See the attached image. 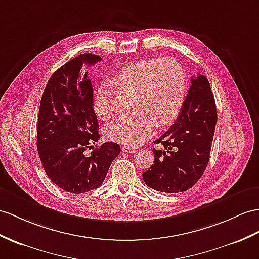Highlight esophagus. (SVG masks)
<instances>
[{"mask_svg": "<svg viewBox=\"0 0 259 259\" xmlns=\"http://www.w3.org/2000/svg\"><path fill=\"white\" fill-rule=\"evenodd\" d=\"M135 149V147L128 146V145H124V146H122V151H124V153H134Z\"/></svg>", "mask_w": 259, "mask_h": 259, "instance_id": "34e87169", "label": "esophagus"}]
</instances>
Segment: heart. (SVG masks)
<instances>
[{"label":"heart","mask_w":259,"mask_h":259,"mask_svg":"<svg viewBox=\"0 0 259 259\" xmlns=\"http://www.w3.org/2000/svg\"><path fill=\"white\" fill-rule=\"evenodd\" d=\"M114 83L135 92V114L123 115L104 130L111 141L138 145L153 133L156 124L166 126L177 118L184 105L187 78L184 68L172 58L144 59L123 67ZM112 96L108 87H100L94 96V112L101 119L113 115Z\"/></svg>","instance_id":"heart-1"}]
</instances>
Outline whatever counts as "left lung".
<instances>
[{
	"instance_id": "8db88e82",
	"label": "left lung",
	"mask_w": 259,
	"mask_h": 259,
	"mask_svg": "<svg viewBox=\"0 0 259 259\" xmlns=\"http://www.w3.org/2000/svg\"><path fill=\"white\" fill-rule=\"evenodd\" d=\"M217 121L209 80L198 74L191 79L175 124L154 142L161 144L163 149H153L154 163L143 174L145 184L169 193L186 191L197 184L209 163Z\"/></svg>"
}]
</instances>
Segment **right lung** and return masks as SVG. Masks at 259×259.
<instances>
[{
	"instance_id": "obj_1",
	"label": "right lung",
	"mask_w": 259,
	"mask_h": 259,
	"mask_svg": "<svg viewBox=\"0 0 259 259\" xmlns=\"http://www.w3.org/2000/svg\"><path fill=\"white\" fill-rule=\"evenodd\" d=\"M101 57L82 54L53 73L44 90L37 124V150L44 170L55 185L67 192L83 193L99 188L121 147L99 138L93 110V88L84 66ZM94 150L90 155L85 151Z\"/></svg>"
}]
</instances>
